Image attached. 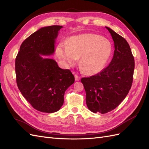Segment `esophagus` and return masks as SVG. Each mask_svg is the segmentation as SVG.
I'll return each instance as SVG.
<instances>
[{"mask_svg":"<svg viewBox=\"0 0 149 149\" xmlns=\"http://www.w3.org/2000/svg\"><path fill=\"white\" fill-rule=\"evenodd\" d=\"M74 78H75V80L76 81H79L80 79H81L79 76H78V75H76V74L74 75Z\"/></svg>","mask_w":149,"mask_h":149,"instance_id":"34e87169","label":"esophagus"}]
</instances>
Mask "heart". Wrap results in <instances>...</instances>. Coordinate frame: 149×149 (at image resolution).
Returning <instances> with one entry per match:
<instances>
[{
  "instance_id": "obj_1",
  "label": "heart",
  "mask_w": 149,
  "mask_h": 149,
  "mask_svg": "<svg viewBox=\"0 0 149 149\" xmlns=\"http://www.w3.org/2000/svg\"><path fill=\"white\" fill-rule=\"evenodd\" d=\"M111 52L109 40L90 33L74 36L66 44L60 43L56 48L57 56L66 66H74L80 58V66L89 75L95 74L104 68Z\"/></svg>"
}]
</instances>
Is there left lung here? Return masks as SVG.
<instances>
[{
  "instance_id": "obj_1",
  "label": "left lung",
  "mask_w": 149,
  "mask_h": 149,
  "mask_svg": "<svg viewBox=\"0 0 149 149\" xmlns=\"http://www.w3.org/2000/svg\"><path fill=\"white\" fill-rule=\"evenodd\" d=\"M105 27L114 41L113 58L100 73L81 80L86 105L94 113L105 114L118 107L127 95L133 81L134 58L129 43L114 30Z\"/></svg>"
}]
</instances>
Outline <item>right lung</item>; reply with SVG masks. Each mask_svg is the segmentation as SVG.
Masks as SVG:
<instances>
[{
	"mask_svg": "<svg viewBox=\"0 0 149 149\" xmlns=\"http://www.w3.org/2000/svg\"><path fill=\"white\" fill-rule=\"evenodd\" d=\"M62 26L40 29L25 40L15 59L17 84L23 96L39 111L53 113L60 109L66 90L74 82L69 70H63L55 60L44 57L55 53Z\"/></svg>",
	"mask_w": 149,
	"mask_h": 149,
	"instance_id": "right-lung-1",
	"label": "right lung"
}]
</instances>
